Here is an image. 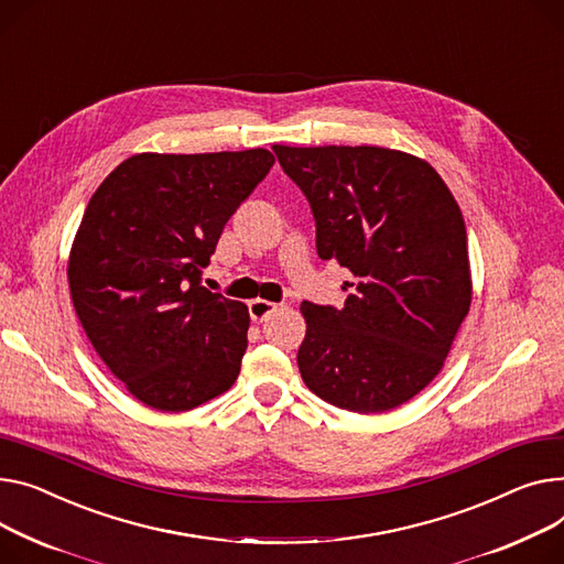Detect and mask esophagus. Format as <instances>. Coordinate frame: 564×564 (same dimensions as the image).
Returning <instances> with one entry per match:
<instances>
[{
    "label": "esophagus",
    "instance_id": "obj_1",
    "mask_svg": "<svg viewBox=\"0 0 564 564\" xmlns=\"http://www.w3.org/2000/svg\"><path fill=\"white\" fill-rule=\"evenodd\" d=\"M276 311V304L268 302V299H251L249 302V315L253 322H265Z\"/></svg>",
    "mask_w": 564,
    "mask_h": 564
}]
</instances>
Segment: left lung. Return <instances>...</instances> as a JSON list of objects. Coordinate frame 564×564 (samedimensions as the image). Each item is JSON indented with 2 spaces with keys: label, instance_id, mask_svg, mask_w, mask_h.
I'll use <instances>...</instances> for the list:
<instances>
[{
  "label": "left lung",
  "instance_id": "8db88e82",
  "mask_svg": "<svg viewBox=\"0 0 564 564\" xmlns=\"http://www.w3.org/2000/svg\"><path fill=\"white\" fill-rule=\"evenodd\" d=\"M272 149L311 202L319 258L356 279L340 311L302 304V379L337 408L392 410L437 377L469 313L460 206L424 159L399 149Z\"/></svg>",
  "mask_w": 564,
  "mask_h": 564
}]
</instances>
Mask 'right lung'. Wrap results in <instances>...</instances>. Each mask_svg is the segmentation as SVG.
Here are the masks:
<instances>
[{"label": "right lung", "instance_id": "right-lung-1", "mask_svg": "<svg viewBox=\"0 0 564 564\" xmlns=\"http://www.w3.org/2000/svg\"><path fill=\"white\" fill-rule=\"evenodd\" d=\"M268 149L135 154L88 202L67 281L104 365L144 405L193 410L227 392L249 311L202 285L224 224L265 178Z\"/></svg>", "mask_w": 564, "mask_h": 564}]
</instances>
